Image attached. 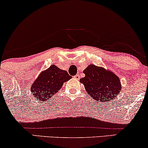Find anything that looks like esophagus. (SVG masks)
Segmentation results:
<instances>
[{
    "label": "esophagus",
    "instance_id": "34e87169",
    "mask_svg": "<svg viewBox=\"0 0 148 148\" xmlns=\"http://www.w3.org/2000/svg\"><path fill=\"white\" fill-rule=\"evenodd\" d=\"M73 78L74 79H79V74H77V75H75L74 77H73Z\"/></svg>",
    "mask_w": 148,
    "mask_h": 148
}]
</instances>
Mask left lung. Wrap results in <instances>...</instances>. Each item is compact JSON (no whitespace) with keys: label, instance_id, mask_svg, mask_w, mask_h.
Returning a JSON list of instances; mask_svg holds the SVG:
<instances>
[{"label":"left lung","instance_id":"8db88e82","mask_svg":"<svg viewBox=\"0 0 148 148\" xmlns=\"http://www.w3.org/2000/svg\"><path fill=\"white\" fill-rule=\"evenodd\" d=\"M83 72L85 77L79 81L92 98L110 102L119 95L122 84L114 72L95 64H90Z\"/></svg>","mask_w":148,"mask_h":148}]
</instances>
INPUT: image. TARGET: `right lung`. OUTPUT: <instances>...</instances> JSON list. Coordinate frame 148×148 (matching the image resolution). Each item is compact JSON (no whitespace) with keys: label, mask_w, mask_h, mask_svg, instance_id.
Here are the masks:
<instances>
[{"label":"right lung","mask_w":148,"mask_h":148,"mask_svg":"<svg viewBox=\"0 0 148 148\" xmlns=\"http://www.w3.org/2000/svg\"><path fill=\"white\" fill-rule=\"evenodd\" d=\"M71 78L68 72L53 64L41 72L30 86V91L37 99L47 101L60 90L64 82Z\"/></svg>","instance_id":"obj_1"}]
</instances>
